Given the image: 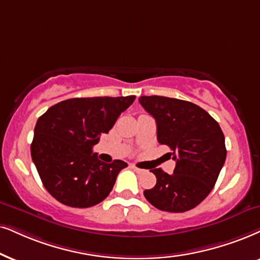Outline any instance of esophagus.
Instances as JSON below:
<instances>
[{
	"label": "esophagus",
	"mask_w": 260,
	"mask_h": 260,
	"mask_svg": "<svg viewBox=\"0 0 260 260\" xmlns=\"http://www.w3.org/2000/svg\"><path fill=\"white\" fill-rule=\"evenodd\" d=\"M132 169H133L134 172H136V173H138V174H141V173H144V170H143V169H139V168H137L136 166H132Z\"/></svg>",
	"instance_id": "esophagus-1"
}]
</instances>
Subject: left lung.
Returning <instances> with one entry per match:
<instances>
[{
	"instance_id": "obj_1",
	"label": "left lung",
	"mask_w": 260,
	"mask_h": 260,
	"mask_svg": "<svg viewBox=\"0 0 260 260\" xmlns=\"http://www.w3.org/2000/svg\"><path fill=\"white\" fill-rule=\"evenodd\" d=\"M140 104L157 124V139L173 151V174L153 169L157 182L144 190L147 202L168 212H185L203 202L224 164V136L217 121L190 102L163 96H141Z\"/></svg>"
}]
</instances>
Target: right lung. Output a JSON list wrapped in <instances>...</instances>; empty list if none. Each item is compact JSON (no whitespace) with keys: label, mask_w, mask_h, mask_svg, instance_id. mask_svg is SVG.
Returning <instances> with one entry per match:
<instances>
[{"label":"right lung","mask_w":260,"mask_h":260,"mask_svg":"<svg viewBox=\"0 0 260 260\" xmlns=\"http://www.w3.org/2000/svg\"><path fill=\"white\" fill-rule=\"evenodd\" d=\"M134 100L136 96L72 98L39 117L31 156L43 185L55 199L72 208H90L109 196L127 163L101 162L92 147Z\"/></svg>","instance_id":"add662e5"}]
</instances>
